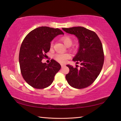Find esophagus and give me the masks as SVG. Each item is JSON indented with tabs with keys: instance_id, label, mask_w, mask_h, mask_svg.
Listing matches in <instances>:
<instances>
[{
	"instance_id": "esophagus-1",
	"label": "esophagus",
	"mask_w": 121,
	"mask_h": 121,
	"mask_svg": "<svg viewBox=\"0 0 121 121\" xmlns=\"http://www.w3.org/2000/svg\"><path fill=\"white\" fill-rule=\"evenodd\" d=\"M61 67H62H62L65 66V65H64V64H61Z\"/></svg>"
}]
</instances>
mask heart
Instances as JSON below:
<instances>
[{
	"instance_id": "obj_1",
	"label": "heart",
	"mask_w": 121,
	"mask_h": 121,
	"mask_svg": "<svg viewBox=\"0 0 121 121\" xmlns=\"http://www.w3.org/2000/svg\"><path fill=\"white\" fill-rule=\"evenodd\" d=\"M61 40L62 41V42L67 47L70 46L72 45V40H71V38L68 36L63 37L61 38ZM53 45V43L52 42L51 43V46L52 47ZM54 58L58 62L63 63L66 62L67 59L70 58V56L68 54H58L55 56Z\"/></svg>"
}]
</instances>
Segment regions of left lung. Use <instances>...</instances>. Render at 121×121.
Here are the masks:
<instances>
[{"mask_svg": "<svg viewBox=\"0 0 121 121\" xmlns=\"http://www.w3.org/2000/svg\"><path fill=\"white\" fill-rule=\"evenodd\" d=\"M67 33L73 35L78 39L79 48L73 59L81 67L73 68L67 65L69 72L65 78L69 85L76 89L86 87L93 83L101 72L104 65L103 48L99 38L95 32L82 26L62 28Z\"/></svg>", "mask_w": 121, "mask_h": 121, "instance_id": "left-lung-1", "label": "left lung"}]
</instances>
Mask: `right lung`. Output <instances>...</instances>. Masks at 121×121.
Here are the masks:
<instances>
[{
    "label": "right lung",
    "instance_id": "obj_1",
    "mask_svg": "<svg viewBox=\"0 0 121 121\" xmlns=\"http://www.w3.org/2000/svg\"><path fill=\"white\" fill-rule=\"evenodd\" d=\"M59 35L58 28L40 26L32 30L24 39L19 53V63L22 76L29 85L36 89L47 87L52 83L61 65L53 59L49 64L42 62L50 50L51 42Z\"/></svg>",
    "mask_w": 121,
    "mask_h": 121
}]
</instances>
